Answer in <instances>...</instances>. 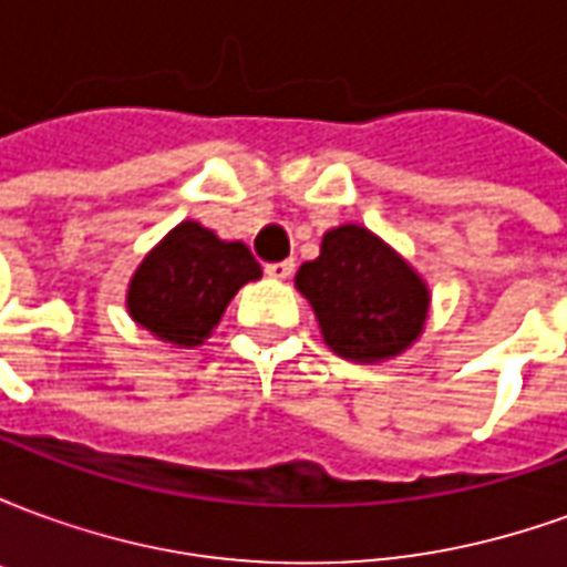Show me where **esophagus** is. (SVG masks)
<instances>
[{
    "instance_id": "34e87169",
    "label": "esophagus",
    "mask_w": 567,
    "mask_h": 567,
    "mask_svg": "<svg viewBox=\"0 0 567 567\" xmlns=\"http://www.w3.org/2000/svg\"><path fill=\"white\" fill-rule=\"evenodd\" d=\"M264 272L272 276V279H288V276L295 272V260H276V264H267Z\"/></svg>"
}]
</instances>
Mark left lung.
<instances>
[{
    "label": "left lung",
    "instance_id": "1",
    "mask_svg": "<svg viewBox=\"0 0 567 567\" xmlns=\"http://www.w3.org/2000/svg\"><path fill=\"white\" fill-rule=\"evenodd\" d=\"M324 333V343L349 361H382L422 333L427 288L382 239L343 224L321 239V255L297 270Z\"/></svg>",
    "mask_w": 567,
    "mask_h": 567
}]
</instances>
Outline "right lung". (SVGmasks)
Here are the masks:
<instances>
[{
  "label": "right lung",
  "instance_id": "add662e5",
  "mask_svg": "<svg viewBox=\"0 0 567 567\" xmlns=\"http://www.w3.org/2000/svg\"><path fill=\"white\" fill-rule=\"evenodd\" d=\"M258 276L260 264L243 243H224L203 224L182 221L133 276L130 316L166 343L197 346L230 297Z\"/></svg>",
  "mask_w": 567,
  "mask_h": 567
}]
</instances>
